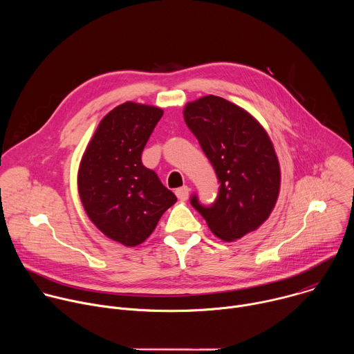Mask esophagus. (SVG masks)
Segmentation results:
<instances>
[{
	"label": "esophagus",
	"mask_w": 354,
	"mask_h": 354,
	"mask_svg": "<svg viewBox=\"0 0 354 354\" xmlns=\"http://www.w3.org/2000/svg\"><path fill=\"white\" fill-rule=\"evenodd\" d=\"M189 192H190V189L187 187V186H183V187H179V189H176L175 190V194H176V197L179 198V200H187V197H189Z\"/></svg>",
	"instance_id": "esophagus-1"
}]
</instances>
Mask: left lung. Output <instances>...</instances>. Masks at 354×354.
<instances>
[{"instance_id": "1", "label": "left lung", "mask_w": 354, "mask_h": 354, "mask_svg": "<svg viewBox=\"0 0 354 354\" xmlns=\"http://www.w3.org/2000/svg\"><path fill=\"white\" fill-rule=\"evenodd\" d=\"M183 118L220 182L213 205L201 206L192 196V206L223 241L258 230L280 192V165L269 134L245 109L214 95L186 104Z\"/></svg>"}]
</instances>
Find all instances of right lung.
<instances>
[{
    "instance_id": "right-lung-1",
    "label": "right lung",
    "mask_w": 354,
    "mask_h": 354,
    "mask_svg": "<svg viewBox=\"0 0 354 354\" xmlns=\"http://www.w3.org/2000/svg\"><path fill=\"white\" fill-rule=\"evenodd\" d=\"M157 106L124 102L97 124L78 169V193L96 228L124 245L142 243L176 203L141 153L162 118Z\"/></svg>"
}]
</instances>
